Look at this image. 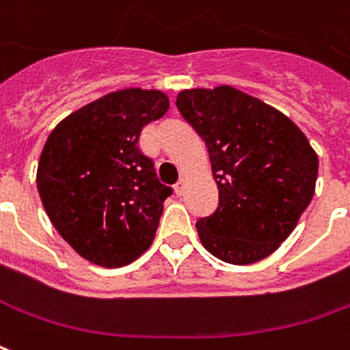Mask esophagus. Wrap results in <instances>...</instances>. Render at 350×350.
<instances>
[{
	"instance_id": "34e87169",
	"label": "esophagus",
	"mask_w": 350,
	"mask_h": 350,
	"mask_svg": "<svg viewBox=\"0 0 350 350\" xmlns=\"http://www.w3.org/2000/svg\"><path fill=\"white\" fill-rule=\"evenodd\" d=\"M176 193H178V195H183V193H185V178H180V182L176 183Z\"/></svg>"
}]
</instances>
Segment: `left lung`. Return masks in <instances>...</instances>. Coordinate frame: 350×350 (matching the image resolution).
<instances>
[{"instance_id":"left-lung-1","label":"left lung","mask_w":350,"mask_h":350,"mask_svg":"<svg viewBox=\"0 0 350 350\" xmlns=\"http://www.w3.org/2000/svg\"><path fill=\"white\" fill-rule=\"evenodd\" d=\"M176 106L206 144L219 191L216 212L197 219L202 246L233 265L267 258L314 195L319 157L307 136L233 87L182 90Z\"/></svg>"}]
</instances>
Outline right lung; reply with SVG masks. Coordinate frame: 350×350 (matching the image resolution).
Masks as SVG:
<instances>
[{
  "label": "right lung",
  "instance_id": "add662e5",
  "mask_svg": "<svg viewBox=\"0 0 350 350\" xmlns=\"http://www.w3.org/2000/svg\"><path fill=\"white\" fill-rule=\"evenodd\" d=\"M167 109L161 90H117L49 134L39 157V197L56 231L85 260L123 267L153 243L172 187L161 183L138 140Z\"/></svg>",
  "mask_w": 350,
  "mask_h": 350
}]
</instances>
